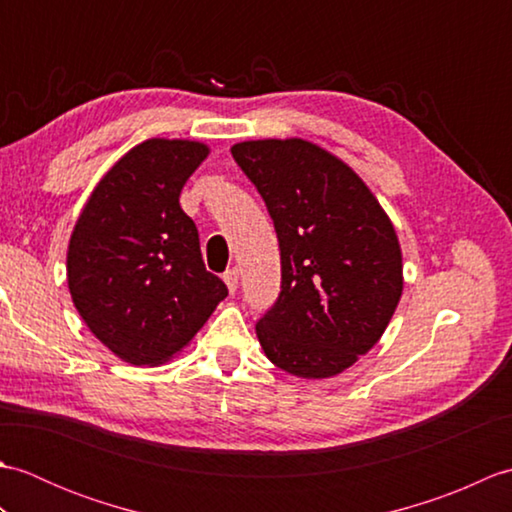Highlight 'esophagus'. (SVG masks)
I'll use <instances>...</instances> for the list:
<instances>
[{
	"label": "esophagus",
	"mask_w": 512,
	"mask_h": 512,
	"mask_svg": "<svg viewBox=\"0 0 512 512\" xmlns=\"http://www.w3.org/2000/svg\"><path fill=\"white\" fill-rule=\"evenodd\" d=\"M224 284L228 288V292H235L239 288V273L233 268V270H226L224 273Z\"/></svg>",
	"instance_id": "34e87169"
}]
</instances>
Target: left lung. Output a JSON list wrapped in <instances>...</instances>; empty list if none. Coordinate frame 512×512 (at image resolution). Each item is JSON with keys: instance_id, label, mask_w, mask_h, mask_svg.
Segmentation results:
<instances>
[{"instance_id": "left-lung-1", "label": "left lung", "mask_w": 512, "mask_h": 512, "mask_svg": "<svg viewBox=\"0 0 512 512\" xmlns=\"http://www.w3.org/2000/svg\"><path fill=\"white\" fill-rule=\"evenodd\" d=\"M231 154L262 193L281 250V292L257 323L259 345L297 378L345 372L402 297L394 224L363 178L310 140H244Z\"/></svg>"}]
</instances>
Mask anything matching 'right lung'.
<instances>
[{
    "label": "right lung",
    "instance_id": "right-lung-1",
    "mask_svg": "<svg viewBox=\"0 0 512 512\" xmlns=\"http://www.w3.org/2000/svg\"><path fill=\"white\" fill-rule=\"evenodd\" d=\"M209 154L200 140H143L99 180L74 224L65 257L72 303L125 363H169L228 295L180 206Z\"/></svg>",
    "mask_w": 512,
    "mask_h": 512
}]
</instances>
